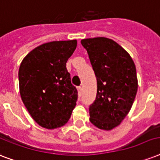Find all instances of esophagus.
Segmentation results:
<instances>
[{"instance_id": "34e87169", "label": "esophagus", "mask_w": 160, "mask_h": 160, "mask_svg": "<svg viewBox=\"0 0 160 160\" xmlns=\"http://www.w3.org/2000/svg\"><path fill=\"white\" fill-rule=\"evenodd\" d=\"M77 90H78V95H79V97H80L81 95H82V88H81V86H79V87L77 88Z\"/></svg>"}]
</instances>
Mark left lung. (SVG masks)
<instances>
[{
    "label": "left lung",
    "mask_w": 160,
    "mask_h": 160,
    "mask_svg": "<svg viewBox=\"0 0 160 160\" xmlns=\"http://www.w3.org/2000/svg\"><path fill=\"white\" fill-rule=\"evenodd\" d=\"M97 80V94L90 105V121L100 129L118 126L131 109L138 90L136 68L119 44L105 37L84 39Z\"/></svg>",
    "instance_id": "1"
}]
</instances>
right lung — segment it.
Segmentation results:
<instances>
[{"label": "right lung", "mask_w": 160, "mask_h": 160, "mask_svg": "<svg viewBox=\"0 0 160 160\" xmlns=\"http://www.w3.org/2000/svg\"><path fill=\"white\" fill-rule=\"evenodd\" d=\"M76 46V40L45 43L31 51L20 65L21 100L34 120L44 128L66 124L76 105L78 91L66 69Z\"/></svg>", "instance_id": "add662e5"}]
</instances>
